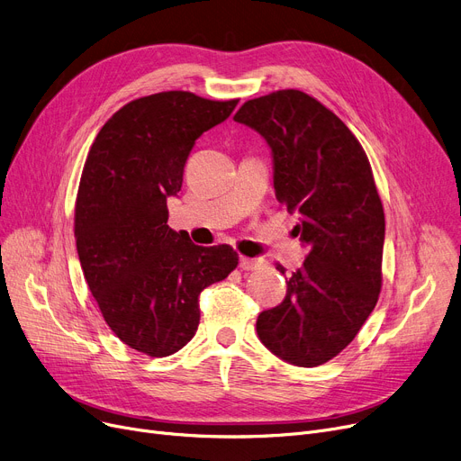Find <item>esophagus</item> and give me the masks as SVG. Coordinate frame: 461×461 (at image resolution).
Segmentation results:
<instances>
[{"mask_svg": "<svg viewBox=\"0 0 461 461\" xmlns=\"http://www.w3.org/2000/svg\"><path fill=\"white\" fill-rule=\"evenodd\" d=\"M265 265H267V259L263 258H247V256L239 258V267L243 271H258V269H263Z\"/></svg>", "mask_w": 461, "mask_h": 461, "instance_id": "34e87169", "label": "esophagus"}]
</instances>
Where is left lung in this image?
I'll return each instance as SVG.
<instances>
[{
  "instance_id": "left-lung-1",
  "label": "left lung",
  "mask_w": 461,
  "mask_h": 461,
  "mask_svg": "<svg viewBox=\"0 0 461 461\" xmlns=\"http://www.w3.org/2000/svg\"><path fill=\"white\" fill-rule=\"evenodd\" d=\"M233 119L267 140L276 200L299 211L308 249L284 301L258 316V336L289 365H325L353 342L383 284L384 212L370 160L344 121L299 89L247 101Z\"/></svg>"
}]
</instances>
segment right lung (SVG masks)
Masks as SVG:
<instances>
[{
  "mask_svg": "<svg viewBox=\"0 0 461 461\" xmlns=\"http://www.w3.org/2000/svg\"><path fill=\"white\" fill-rule=\"evenodd\" d=\"M237 103L190 91L140 96L106 121L87 153L75 205L80 265L106 325L140 353L186 346L200 325V294L239 263L230 245L198 247L169 228L166 205L194 143Z\"/></svg>",
  "mask_w": 461,
  "mask_h": 461,
  "instance_id": "right-lung-1",
  "label": "right lung"
}]
</instances>
